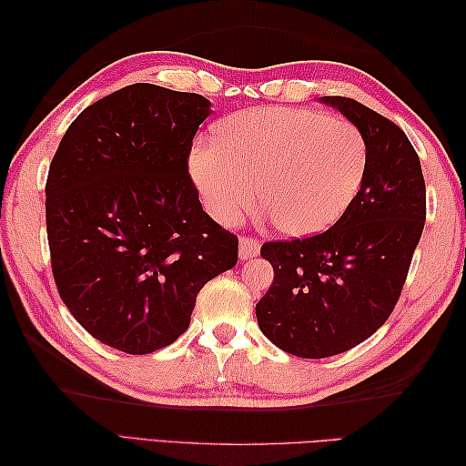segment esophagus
Listing matches in <instances>:
<instances>
[{
    "label": "esophagus",
    "instance_id": "1",
    "mask_svg": "<svg viewBox=\"0 0 466 466\" xmlns=\"http://www.w3.org/2000/svg\"><path fill=\"white\" fill-rule=\"evenodd\" d=\"M258 252H260V242L252 238V236H242L240 238V258L242 260L256 258Z\"/></svg>",
    "mask_w": 466,
    "mask_h": 466
}]
</instances>
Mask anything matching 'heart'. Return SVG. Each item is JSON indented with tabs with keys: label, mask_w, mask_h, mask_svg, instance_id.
Wrapping results in <instances>:
<instances>
[{
	"label": "heart",
	"mask_w": 466,
	"mask_h": 466,
	"mask_svg": "<svg viewBox=\"0 0 466 466\" xmlns=\"http://www.w3.org/2000/svg\"><path fill=\"white\" fill-rule=\"evenodd\" d=\"M190 170L208 212L232 222L256 202L292 236L322 232L359 196L369 142L349 120L304 107H260L232 116L218 140L198 144Z\"/></svg>",
	"instance_id": "heart-1"
}]
</instances>
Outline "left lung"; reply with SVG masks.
<instances>
[{"label":"left lung","mask_w":466,"mask_h":466,"mask_svg":"<svg viewBox=\"0 0 466 466\" xmlns=\"http://www.w3.org/2000/svg\"><path fill=\"white\" fill-rule=\"evenodd\" d=\"M362 130L369 170L329 230L264 242L272 286L256 304L260 330L300 359L354 349L389 320L427 220L419 154L400 127L352 97L324 96Z\"/></svg>","instance_id":"1"}]
</instances>
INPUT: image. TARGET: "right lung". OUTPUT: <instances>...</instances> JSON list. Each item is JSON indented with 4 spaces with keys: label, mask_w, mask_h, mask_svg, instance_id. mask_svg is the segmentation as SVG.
Listing matches in <instances>:
<instances>
[{
    "label": "right lung",
    "mask_w": 466,
    "mask_h": 466,
    "mask_svg": "<svg viewBox=\"0 0 466 466\" xmlns=\"http://www.w3.org/2000/svg\"><path fill=\"white\" fill-rule=\"evenodd\" d=\"M208 116L200 94L126 86L69 124L49 164L56 289L74 319L116 350L172 344L204 284L238 262V236L202 210L187 172Z\"/></svg>",
    "instance_id": "1"
}]
</instances>
